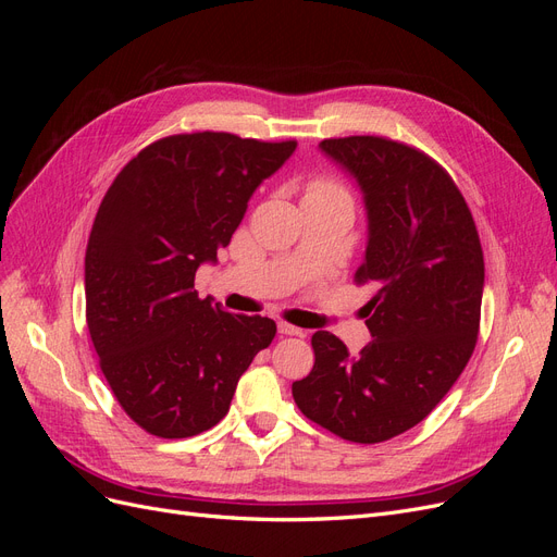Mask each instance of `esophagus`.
I'll list each match as a JSON object with an SVG mask.
<instances>
[{"label":"esophagus","instance_id":"esophagus-1","mask_svg":"<svg viewBox=\"0 0 557 557\" xmlns=\"http://www.w3.org/2000/svg\"><path fill=\"white\" fill-rule=\"evenodd\" d=\"M278 332L285 334V336H305V330L295 327V325H290V323H278Z\"/></svg>","mask_w":557,"mask_h":557}]
</instances>
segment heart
Returning a JSON list of instances; mask_svg holds the SVG:
<instances>
[{
    "label": "heart",
    "mask_w": 557,
    "mask_h": 557,
    "mask_svg": "<svg viewBox=\"0 0 557 557\" xmlns=\"http://www.w3.org/2000/svg\"><path fill=\"white\" fill-rule=\"evenodd\" d=\"M305 197H325V199H348V193L342 183L332 178H313L307 185Z\"/></svg>",
    "instance_id": "1"
}]
</instances>
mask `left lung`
Wrapping results in <instances>:
<instances>
[{"mask_svg":"<svg viewBox=\"0 0 557 557\" xmlns=\"http://www.w3.org/2000/svg\"><path fill=\"white\" fill-rule=\"evenodd\" d=\"M356 178L367 248L356 283L376 290L362 315L372 332L358 358L320 330L311 374L293 383L299 411L356 444L418 425L458 381L476 346L483 250L474 218L442 164L383 137L320 141Z\"/></svg>","mask_w":557,"mask_h":557,"instance_id":"8db88e82","label":"left lung"}]
</instances>
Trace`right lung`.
<instances>
[{"mask_svg": "<svg viewBox=\"0 0 557 557\" xmlns=\"http://www.w3.org/2000/svg\"><path fill=\"white\" fill-rule=\"evenodd\" d=\"M297 141L227 132L174 134L115 176L86 250V318L117 404L146 432L185 440L221 423L242 374L276 323L199 299L195 274L215 262L258 185Z\"/></svg>", "mask_w": 557, "mask_h": 557, "instance_id": "obj_1", "label": "right lung"}]
</instances>
